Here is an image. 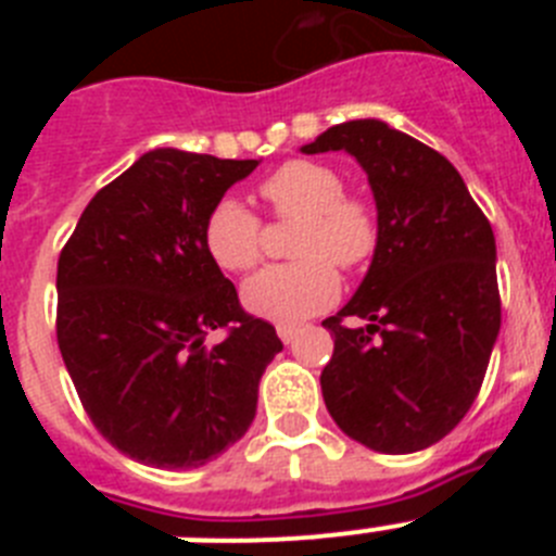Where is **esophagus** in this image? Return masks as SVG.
Returning a JSON list of instances; mask_svg holds the SVG:
<instances>
[{"label": "esophagus", "mask_w": 556, "mask_h": 556, "mask_svg": "<svg viewBox=\"0 0 556 556\" xmlns=\"http://www.w3.org/2000/svg\"><path fill=\"white\" fill-rule=\"evenodd\" d=\"M294 333H298V326H287V323H281V326H278V337H281L283 345H289V342H292Z\"/></svg>", "instance_id": "obj_1"}]
</instances>
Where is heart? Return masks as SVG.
Listing matches in <instances>:
<instances>
[{"label":"heart","mask_w":556,"mask_h":556,"mask_svg":"<svg viewBox=\"0 0 556 556\" xmlns=\"http://www.w3.org/2000/svg\"><path fill=\"white\" fill-rule=\"evenodd\" d=\"M345 180L323 161H287L258 186L278 219H298L292 253L298 262L278 264L242 289V301L258 317L301 323L331 306L339 294L332 267L362 269L378 248V214L367 198L348 194ZM205 250L225 273H248L262 262V223L248 205L223 198L205 219Z\"/></svg>","instance_id":"heart-1"}]
</instances>
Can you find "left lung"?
I'll return each mask as SVG.
<instances>
[{
    "label": "left lung",
    "instance_id": "1",
    "mask_svg": "<svg viewBox=\"0 0 556 556\" xmlns=\"http://www.w3.org/2000/svg\"><path fill=\"white\" fill-rule=\"evenodd\" d=\"M331 150L367 172L378 248L356 294L323 320L333 337L323 397L356 443L424 451L470 409L498 339L493 228L454 164L387 122L333 125L301 147Z\"/></svg>",
    "mask_w": 556,
    "mask_h": 556
}]
</instances>
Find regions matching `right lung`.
I'll return each instance as SVG.
<instances>
[{"mask_svg":"<svg viewBox=\"0 0 556 556\" xmlns=\"http://www.w3.org/2000/svg\"><path fill=\"white\" fill-rule=\"evenodd\" d=\"M258 161L159 147L86 205L58 258V348L113 448L200 468L242 440L283 351L205 250L208 211ZM229 331L217 346L207 333Z\"/></svg>","mask_w":556,"mask_h":556,"instance_id":"1","label":"right lung"}]
</instances>
